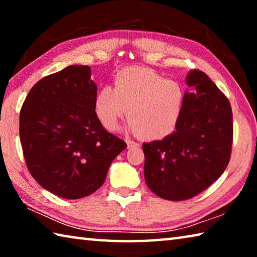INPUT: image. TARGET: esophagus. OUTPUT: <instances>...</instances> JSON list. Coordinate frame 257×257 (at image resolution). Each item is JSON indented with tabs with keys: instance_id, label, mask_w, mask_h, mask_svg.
Wrapping results in <instances>:
<instances>
[{
	"instance_id": "obj_1",
	"label": "esophagus",
	"mask_w": 257,
	"mask_h": 257,
	"mask_svg": "<svg viewBox=\"0 0 257 257\" xmlns=\"http://www.w3.org/2000/svg\"><path fill=\"white\" fill-rule=\"evenodd\" d=\"M125 143H127L128 149H133V147H139V146H141V144H138V143L134 142V141H130V139H127V141H125Z\"/></svg>"
}]
</instances>
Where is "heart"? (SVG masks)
Instances as JSON below:
<instances>
[{
	"mask_svg": "<svg viewBox=\"0 0 257 257\" xmlns=\"http://www.w3.org/2000/svg\"><path fill=\"white\" fill-rule=\"evenodd\" d=\"M184 89L152 69L129 67L114 76L113 89L105 86L95 97V112L104 128L114 130L127 114L128 127L147 141L173 132L180 118Z\"/></svg>",
	"mask_w": 257,
	"mask_h": 257,
	"instance_id": "1",
	"label": "heart"
}]
</instances>
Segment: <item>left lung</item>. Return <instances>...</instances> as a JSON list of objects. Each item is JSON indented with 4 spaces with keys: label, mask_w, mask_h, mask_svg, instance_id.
I'll return each mask as SVG.
<instances>
[{
    "label": "left lung",
    "mask_w": 257,
    "mask_h": 257,
    "mask_svg": "<svg viewBox=\"0 0 257 257\" xmlns=\"http://www.w3.org/2000/svg\"><path fill=\"white\" fill-rule=\"evenodd\" d=\"M176 130L162 141L144 143V176L159 197L184 201L196 196L222 175L231 155L232 110L206 73L194 69L186 79Z\"/></svg>",
    "instance_id": "8db88e82"
}]
</instances>
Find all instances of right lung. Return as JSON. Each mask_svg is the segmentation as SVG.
Wrapping results in <instances>:
<instances>
[{
    "label": "right lung",
    "mask_w": 257,
    "mask_h": 257,
    "mask_svg": "<svg viewBox=\"0 0 257 257\" xmlns=\"http://www.w3.org/2000/svg\"><path fill=\"white\" fill-rule=\"evenodd\" d=\"M88 66H69L33 86L20 110L19 135L30 175L56 196L77 199L101 187L127 144L95 112Z\"/></svg>",
    "instance_id": "obj_1"
}]
</instances>
